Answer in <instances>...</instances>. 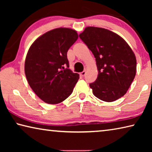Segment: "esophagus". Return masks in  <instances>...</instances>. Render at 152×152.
<instances>
[{"mask_svg":"<svg viewBox=\"0 0 152 152\" xmlns=\"http://www.w3.org/2000/svg\"><path fill=\"white\" fill-rule=\"evenodd\" d=\"M86 71H83V72H82L80 73V76L83 77V76H84L86 75Z\"/></svg>","mask_w":152,"mask_h":152,"instance_id":"34e87169","label":"esophagus"}]
</instances>
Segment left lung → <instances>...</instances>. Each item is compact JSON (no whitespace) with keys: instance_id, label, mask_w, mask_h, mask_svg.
I'll return each mask as SVG.
<instances>
[{"instance_id":"8db88e82","label":"left lung","mask_w":152,"mask_h":152,"mask_svg":"<svg viewBox=\"0 0 152 152\" xmlns=\"http://www.w3.org/2000/svg\"><path fill=\"white\" fill-rule=\"evenodd\" d=\"M96 58L97 78L89 86L98 99L113 102L127 92L136 74V58L127 43L111 31L88 27L79 35Z\"/></svg>"}]
</instances>
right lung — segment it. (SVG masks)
Returning <instances> with one entry per match:
<instances>
[{
  "instance_id": "obj_1",
  "label": "right lung",
  "mask_w": 152,
  "mask_h": 152,
  "mask_svg": "<svg viewBox=\"0 0 152 152\" xmlns=\"http://www.w3.org/2000/svg\"><path fill=\"white\" fill-rule=\"evenodd\" d=\"M78 37L75 30L58 28L40 36L28 51L25 76L33 92L46 103H60L73 92L79 74L69 69L67 52Z\"/></svg>"
}]
</instances>
